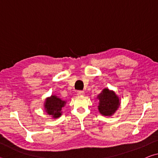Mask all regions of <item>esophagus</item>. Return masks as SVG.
Returning a JSON list of instances; mask_svg holds the SVG:
<instances>
[{
	"label": "esophagus",
	"instance_id": "34e87169",
	"mask_svg": "<svg viewBox=\"0 0 158 158\" xmlns=\"http://www.w3.org/2000/svg\"><path fill=\"white\" fill-rule=\"evenodd\" d=\"M77 93L78 95H84V91H83V90H78Z\"/></svg>",
	"mask_w": 158,
	"mask_h": 158
}]
</instances>
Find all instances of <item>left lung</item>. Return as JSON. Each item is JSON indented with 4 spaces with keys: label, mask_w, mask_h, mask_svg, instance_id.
Segmentation results:
<instances>
[{
    "label": "left lung",
    "mask_w": 158,
    "mask_h": 158,
    "mask_svg": "<svg viewBox=\"0 0 158 158\" xmlns=\"http://www.w3.org/2000/svg\"><path fill=\"white\" fill-rule=\"evenodd\" d=\"M98 109L100 113L105 116H111L118 109L120 99L113 90L105 89L98 95Z\"/></svg>",
    "instance_id": "left-lung-1"
}]
</instances>
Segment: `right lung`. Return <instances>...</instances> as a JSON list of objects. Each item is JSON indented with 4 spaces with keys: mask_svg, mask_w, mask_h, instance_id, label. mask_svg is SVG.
I'll return each instance as SVG.
<instances>
[{
    "mask_svg": "<svg viewBox=\"0 0 158 158\" xmlns=\"http://www.w3.org/2000/svg\"><path fill=\"white\" fill-rule=\"evenodd\" d=\"M66 102L62 100L56 95H52L47 98L44 102V106L47 114L53 118H58L62 114V108L65 105Z\"/></svg>",
    "mask_w": 158,
    "mask_h": 158,
    "instance_id": "add662e5",
    "label": "right lung"
}]
</instances>
